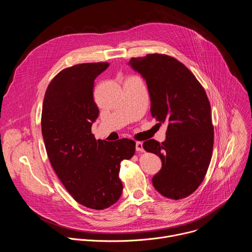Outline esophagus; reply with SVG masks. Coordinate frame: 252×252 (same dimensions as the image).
<instances>
[{
	"label": "esophagus",
	"instance_id": "1",
	"mask_svg": "<svg viewBox=\"0 0 252 252\" xmlns=\"http://www.w3.org/2000/svg\"><path fill=\"white\" fill-rule=\"evenodd\" d=\"M135 150L136 152H143V148H142V142L140 141H137L135 143Z\"/></svg>",
	"mask_w": 252,
	"mask_h": 252
}]
</instances>
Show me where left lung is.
Wrapping results in <instances>:
<instances>
[{
  "label": "left lung",
  "mask_w": 252,
  "mask_h": 252,
  "mask_svg": "<svg viewBox=\"0 0 252 252\" xmlns=\"http://www.w3.org/2000/svg\"><path fill=\"white\" fill-rule=\"evenodd\" d=\"M128 64L147 82L153 118L167 124L166 137L143 142L161 159L155 189L170 199L191 194L202 183L213 149L210 103L191 71L176 59L159 54L132 58Z\"/></svg>",
  "instance_id": "obj_1"
}]
</instances>
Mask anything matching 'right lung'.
<instances>
[{"instance_id": "obj_1", "label": "right lung", "mask_w": 252, "mask_h": 252, "mask_svg": "<svg viewBox=\"0 0 252 252\" xmlns=\"http://www.w3.org/2000/svg\"><path fill=\"white\" fill-rule=\"evenodd\" d=\"M109 63L66 67L50 83L43 103L42 133L51 164L80 204L104 209L122 195L121 162L134 155L135 142L95 139L92 125L98 117L93 90Z\"/></svg>"}]
</instances>
